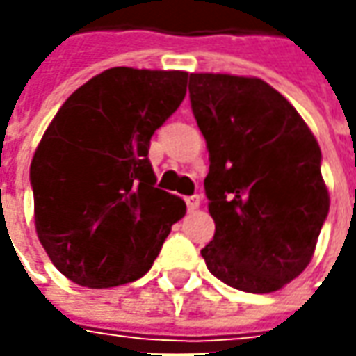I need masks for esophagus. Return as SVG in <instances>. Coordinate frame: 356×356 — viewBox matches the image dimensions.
Segmentation results:
<instances>
[{
	"label": "esophagus",
	"mask_w": 356,
	"mask_h": 356,
	"mask_svg": "<svg viewBox=\"0 0 356 356\" xmlns=\"http://www.w3.org/2000/svg\"><path fill=\"white\" fill-rule=\"evenodd\" d=\"M200 200H202V198H200L198 194H194V196H188V198H186V206H188V210H190V212L198 210Z\"/></svg>",
	"instance_id": "esophagus-1"
}]
</instances>
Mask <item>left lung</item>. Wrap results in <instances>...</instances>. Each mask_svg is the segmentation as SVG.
<instances>
[{
    "label": "left lung",
    "instance_id": "left-lung-1",
    "mask_svg": "<svg viewBox=\"0 0 356 356\" xmlns=\"http://www.w3.org/2000/svg\"><path fill=\"white\" fill-rule=\"evenodd\" d=\"M188 89L210 152L216 234L202 257L229 287L277 291L309 266L329 213L317 138L257 76L190 73Z\"/></svg>",
    "mask_w": 356,
    "mask_h": 356
}]
</instances>
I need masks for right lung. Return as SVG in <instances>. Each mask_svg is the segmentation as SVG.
Returning a JSON list of instances; mask_svg holds the SVG:
<instances>
[{
  "mask_svg": "<svg viewBox=\"0 0 356 356\" xmlns=\"http://www.w3.org/2000/svg\"><path fill=\"white\" fill-rule=\"evenodd\" d=\"M186 71L113 67L63 103L31 160L35 229L53 266L83 287L136 281L186 213L154 188V130L186 97Z\"/></svg>",
  "mask_w": 356,
  "mask_h": 356,
  "instance_id": "right-lung-1",
  "label": "right lung"
}]
</instances>
